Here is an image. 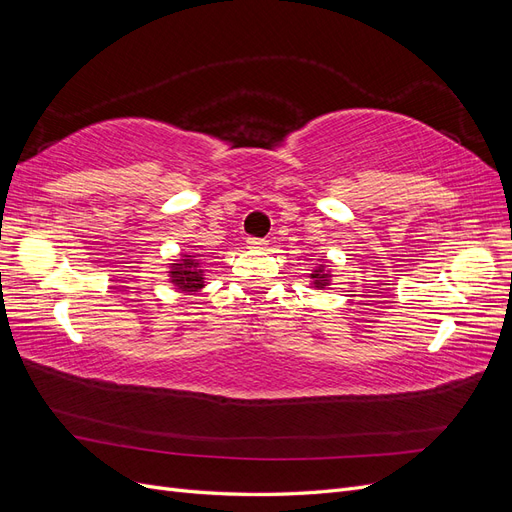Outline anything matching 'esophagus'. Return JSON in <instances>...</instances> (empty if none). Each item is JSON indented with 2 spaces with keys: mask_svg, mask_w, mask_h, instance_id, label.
Listing matches in <instances>:
<instances>
[{
  "mask_svg": "<svg viewBox=\"0 0 512 512\" xmlns=\"http://www.w3.org/2000/svg\"><path fill=\"white\" fill-rule=\"evenodd\" d=\"M267 245H269L267 239H258V237L247 239V247H252V250H265Z\"/></svg>",
  "mask_w": 512,
  "mask_h": 512,
  "instance_id": "obj_1",
  "label": "esophagus"
}]
</instances>
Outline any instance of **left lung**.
Instances as JSON below:
<instances>
[{"label": "left lung", "instance_id": "8db88e82", "mask_svg": "<svg viewBox=\"0 0 512 512\" xmlns=\"http://www.w3.org/2000/svg\"><path fill=\"white\" fill-rule=\"evenodd\" d=\"M331 271L329 265H318L314 267V271L309 273V280H312V288L316 290H324L327 286H331Z\"/></svg>", "mask_w": 512, "mask_h": 512}]
</instances>
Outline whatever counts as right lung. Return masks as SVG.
<instances>
[{
    "label": "right lung",
    "instance_id": "1",
    "mask_svg": "<svg viewBox=\"0 0 512 512\" xmlns=\"http://www.w3.org/2000/svg\"><path fill=\"white\" fill-rule=\"evenodd\" d=\"M168 280L181 292H198L205 288V269H203V254L190 252L181 254L168 267Z\"/></svg>",
    "mask_w": 512,
    "mask_h": 512
}]
</instances>
